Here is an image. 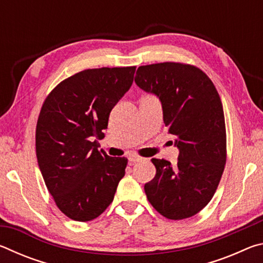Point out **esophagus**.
<instances>
[{
  "mask_svg": "<svg viewBox=\"0 0 263 263\" xmlns=\"http://www.w3.org/2000/svg\"><path fill=\"white\" fill-rule=\"evenodd\" d=\"M141 160L140 157H137V155H130L128 157V162L130 163H136V162H139Z\"/></svg>",
  "mask_w": 263,
  "mask_h": 263,
  "instance_id": "1",
  "label": "esophagus"
}]
</instances>
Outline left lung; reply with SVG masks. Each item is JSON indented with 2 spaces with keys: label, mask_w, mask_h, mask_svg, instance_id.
<instances>
[{
  "label": "left lung",
  "mask_w": 263,
  "mask_h": 263,
  "mask_svg": "<svg viewBox=\"0 0 263 263\" xmlns=\"http://www.w3.org/2000/svg\"><path fill=\"white\" fill-rule=\"evenodd\" d=\"M135 81L161 102L164 125L179 148L175 167L167 160H151L157 174L145 184L146 196L168 219L193 217L211 201L226 162L219 94L201 69L177 62L140 66Z\"/></svg>",
  "instance_id": "left-lung-1"
}]
</instances>
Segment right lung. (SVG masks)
Returning a JSON list of instances; mask_svg holds the SVG:
<instances>
[{
    "instance_id": "obj_1",
    "label": "right lung",
    "mask_w": 263,
    "mask_h": 263,
    "mask_svg": "<svg viewBox=\"0 0 263 263\" xmlns=\"http://www.w3.org/2000/svg\"><path fill=\"white\" fill-rule=\"evenodd\" d=\"M136 67L86 69L66 79L44 102L35 130L38 166L62 213L77 221L99 217L125 175L126 158L109 157L92 139L128 91Z\"/></svg>"
}]
</instances>
